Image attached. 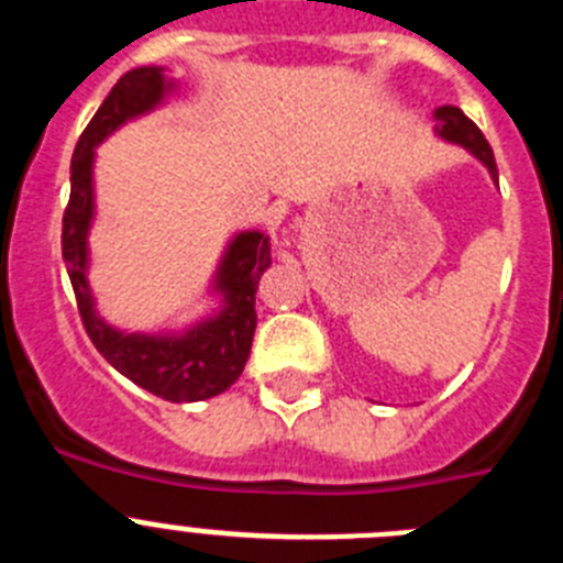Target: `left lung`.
<instances>
[{
  "label": "left lung",
  "instance_id": "8db88e82",
  "mask_svg": "<svg viewBox=\"0 0 563 563\" xmlns=\"http://www.w3.org/2000/svg\"><path fill=\"white\" fill-rule=\"evenodd\" d=\"M434 121H437V134H440L442 141L465 146L467 152L474 154L476 161H482V166L490 172V177H496L494 148H490V143L485 141V134L479 132V126H476V123L471 121L460 107H440L434 112Z\"/></svg>",
  "mask_w": 563,
  "mask_h": 563
}]
</instances>
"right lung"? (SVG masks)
Listing matches in <instances>:
<instances>
[{
	"instance_id": "obj_1",
	"label": "right lung",
	"mask_w": 563,
	"mask_h": 563,
	"mask_svg": "<svg viewBox=\"0 0 563 563\" xmlns=\"http://www.w3.org/2000/svg\"><path fill=\"white\" fill-rule=\"evenodd\" d=\"M172 87L174 84L163 76V67L129 69L92 114L69 163L62 253L76 290L84 330L96 343V350L141 389L163 400L194 402L222 395L245 369L256 332V287L262 273L271 267V239L262 231H242L231 239L213 278V290L222 292V310L186 332L143 335L114 330L96 312V298L87 282V233L96 217V146L126 121L152 112Z\"/></svg>"
}]
</instances>
